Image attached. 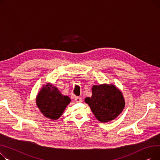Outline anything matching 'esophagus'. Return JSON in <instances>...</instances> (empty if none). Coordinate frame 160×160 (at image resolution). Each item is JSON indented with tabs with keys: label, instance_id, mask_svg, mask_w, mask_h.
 <instances>
[{
	"label": "esophagus",
	"instance_id": "34e87169",
	"mask_svg": "<svg viewBox=\"0 0 160 160\" xmlns=\"http://www.w3.org/2000/svg\"><path fill=\"white\" fill-rule=\"evenodd\" d=\"M75 101L76 102H80L82 101V98L81 97H76L75 98Z\"/></svg>",
	"mask_w": 160,
	"mask_h": 160
}]
</instances>
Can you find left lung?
<instances>
[{"mask_svg":"<svg viewBox=\"0 0 160 160\" xmlns=\"http://www.w3.org/2000/svg\"><path fill=\"white\" fill-rule=\"evenodd\" d=\"M92 90V97L86 98L84 101L98 121L106 123L113 120L124 108L125 102L123 94L114 85H94Z\"/></svg>","mask_w":160,"mask_h":160,"instance_id":"8db88e82","label":"left lung"}]
</instances>
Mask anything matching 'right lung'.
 Returning a JSON list of instances; mask_svg holds the SVG:
<instances>
[{
  "mask_svg": "<svg viewBox=\"0 0 160 160\" xmlns=\"http://www.w3.org/2000/svg\"><path fill=\"white\" fill-rule=\"evenodd\" d=\"M70 101L69 97L62 95L57 88L48 83L37 95V105L44 116L56 120L61 116Z\"/></svg>",
  "mask_w": 160,
  "mask_h": 160,
  "instance_id": "add662e5",
  "label": "right lung"
}]
</instances>
